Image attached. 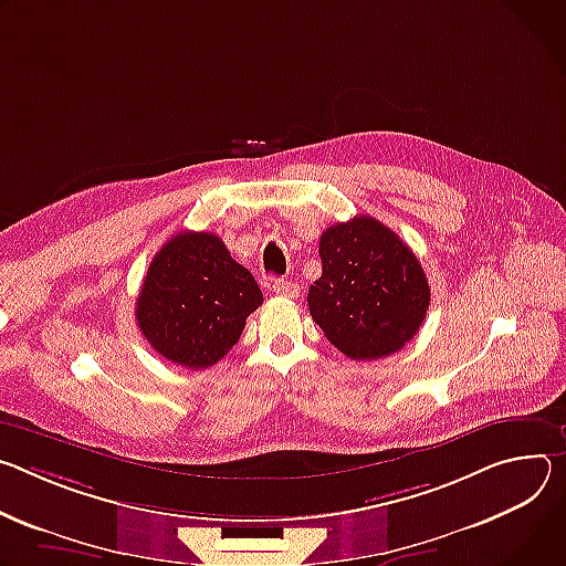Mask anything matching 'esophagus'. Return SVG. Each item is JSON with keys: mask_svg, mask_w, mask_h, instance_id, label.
<instances>
[{"mask_svg": "<svg viewBox=\"0 0 566 566\" xmlns=\"http://www.w3.org/2000/svg\"><path fill=\"white\" fill-rule=\"evenodd\" d=\"M272 292L279 294V296H285V298H294L298 294V285L292 283V281H285V279H279L272 283Z\"/></svg>", "mask_w": 566, "mask_h": 566, "instance_id": "1", "label": "esophagus"}]
</instances>
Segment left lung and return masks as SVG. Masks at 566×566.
<instances>
[{
    "mask_svg": "<svg viewBox=\"0 0 566 566\" xmlns=\"http://www.w3.org/2000/svg\"><path fill=\"white\" fill-rule=\"evenodd\" d=\"M319 256L307 307L335 348L378 359L411 342L431 294L416 254L389 227L370 216L337 222L322 233Z\"/></svg>",
    "mask_w": 566,
    "mask_h": 566,
    "instance_id": "8db88e82",
    "label": "left lung"
}]
</instances>
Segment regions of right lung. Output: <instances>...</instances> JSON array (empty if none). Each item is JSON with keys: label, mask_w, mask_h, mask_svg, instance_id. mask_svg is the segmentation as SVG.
Masks as SVG:
<instances>
[{"label": "right lung", "mask_w": 566, "mask_h": 566, "mask_svg": "<svg viewBox=\"0 0 566 566\" xmlns=\"http://www.w3.org/2000/svg\"><path fill=\"white\" fill-rule=\"evenodd\" d=\"M261 303L256 279L231 259L216 233L179 231L146 272L137 324L161 357L198 370L235 346L244 319Z\"/></svg>", "instance_id": "right-lung-1"}]
</instances>
